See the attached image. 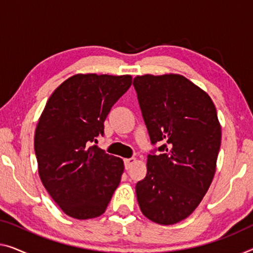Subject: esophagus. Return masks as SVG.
Instances as JSON below:
<instances>
[{
	"label": "esophagus",
	"mask_w": 253,
	"mask_h": 253,
	"mask_svg": "<svg viewBox=\"0 0 253 253\" xmlns=\"http://www.w3.org/2000/svg\"><path fill=\"white\" fill-rule=\"evenodd\" d=\"M136 161V159L135 158H127V159L124 160V164H125V168L126 169H129L131 166H133V164Z\"/></svg>",
	"instance_id": "1"
}]
</instances>
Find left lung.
<instances>
[{"mask_svg": "<svg viewBox=\"0 0 253 253\" xmlns=\"http://www.w3.org/2000/svg\"><path fill=\"white\" fill-rule=\"evenodd\" d=\"M133 85L154 145L145 178L136 184L139 209L154 223L176 224L193 212L212 182L221 142L216 108L180 75L137 76Z\"/></svg>", "mask_w": 253, "mask_h": 253, "instance_id": "left-lung-1", "label": "left lung"}]
</instances>
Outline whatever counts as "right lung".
<instances>
[{
	"label": "right lung",
	"instance_id": "add662e5",
	"mask_svg": "<svg viewBox=\"0 0 253 253\" xmlns=\"http://www.w3.org/2000/svg\"><path fill=\"white\" fill-rule=\"evenodd\" d=\"M131 77L75 75L50 96L37 124L34 148L41 180L68 216L102 214L118 187L124 163L93 144Z\"/></svg>",
	"mask_w": 253,
	"mask_h": 253
}]
</instances>
